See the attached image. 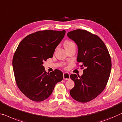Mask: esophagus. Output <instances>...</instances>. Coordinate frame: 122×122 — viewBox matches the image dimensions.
<instances>
[{
  "label": "esophagus",
  "mask_w": 122,
  "mask_h": 122,
  "mask_svg": "<svg viewBox=\"0 0 122 122\" xmlns=\"http://www.w3.org/2000/svg\"><path fill=\"white\" fill-rule=\"evenodd\" d=\"M63 78L64 80H69L70 78V75L67 72H64L63 74Z\"/></svg>",
  "instance_id": "34e87169"
}]
</instances>
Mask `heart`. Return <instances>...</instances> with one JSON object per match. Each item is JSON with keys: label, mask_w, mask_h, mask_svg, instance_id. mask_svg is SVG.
Returning <instances> with one entry per match:
<instances>
[{"label": "heart", "mask_w": 122, "mask_h": 122, "mask_svg": "<svg viewBox=\"0 0 122 122\" xmlns=\"http://www.w3.org/2000/svg\"><path fill=\"white\" fill-rule=\"evenodd\" d=\"M64 46L65 48H67L72 46H75V44L74 42L71 41H66L64 42Z\"/></svg>", "instance_id": "b5f03b06"}]
</instances>
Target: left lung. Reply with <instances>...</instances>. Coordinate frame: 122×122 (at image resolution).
<instances>
[{
	"label": "left lung",
	"mask_w": 122,
	"mask_h": 122,
	"mask_svg": "<svg viewBox=\"0 0 122 122\" xmlns=\"http://www.w3.org/2000/svg\"><path fill=\"white\" fill-rule=\"evenodd\" d=\"M78 46V64L83 69L82 76L72 74L75 86L70 91L72 98L87 102L97 98L105 88L111 70V59L104 42L98 35L86 30L76 29L67 34Z\"/></svg>",
	"instance_id": "obj_1"
}]
</instances>
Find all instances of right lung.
Segmentation results:
<instances>
[{
    "instance_id": "obj_1",
    "label": "right lung",
    "mask_w": 122,
    "mask_h": 122,
    "mask_svg": "<svg viewBox=\"0 0 122 122\" xmlns=\"http://www.w3.org/2000/svg\"><path fill=\"white\" fill-rule=\"evenodd\" d=\"M65 31L40 30L25 36L18 45L12 59L16 85L22 93L34 102H42L49 97L55 86L63 78L58 69L47 72L45 61L53 57L56 48Z\"/></svg>"
}]
</instances>
